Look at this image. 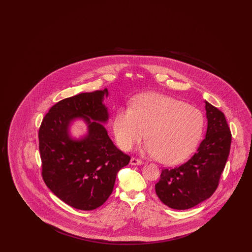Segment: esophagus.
<instances>
[{
	"mask_svg": "<svg viewBox=\"0 0 252 252\" xmlns=\"http://www.w3.org/2000/svg\"><path fill=\"white\" fill-rule=\"evenodd\" d=\"M143 163H144V161L140 158H132L131 160H130L131 165H141Z\"/></svg>",
	"mask_w": 252,
	"mask_h": 252,
	"instance_id": "esophagus-1",
	"label": "esophagus"
}]
</instances>
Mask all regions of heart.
I'll use <instances>...</instances> for the list:
<instances>
[{
    "label": "heart",
    "mask_w": 252,
    "mask_h": 252,
    "mask_svg": "<svg viewBox=\"0 0 252 252\" xmlns=\"http://www.w3.org/2000/svg\"><path fill=\"white\" fill-rule=\"evenodd\" d=\"M204 127L201 109L159 94L139 96L131 107L120 109L113 120L115 140L121 149L131 150L146 135L144 151L170 165L192 154Z\"/></svg>",
    "instance_id": "b5f03b06"
}]
</instances>
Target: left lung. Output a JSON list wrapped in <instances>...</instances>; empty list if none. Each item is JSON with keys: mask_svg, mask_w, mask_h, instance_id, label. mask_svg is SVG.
<instances>
[{"mask_svg": "<svg viewBox=\"0 0 252 252\" xmlns=\"http://www.w3.org/2000/svg\"><path fill=\"white\" fill-rule=\"evenodd\" d=\"M208 128L197 151L185 163L162 169L155 185L159 200L169 208L187 210L216 192L228 160L231 132L224 113L207 101Z\"/></svg>", "mask_w": 252, "mask_h": 252, "instance_id": "left-lung-1", "label": "left lung"}]
</instances>
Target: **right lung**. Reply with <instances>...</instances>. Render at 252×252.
<instances>
[{"mask_svg": "<svg viewBox=\"0 0 252 252\" xmlns=\"http://www.w3.org/2000/svg\"><path fill=\"white\" fill-rule=\"evenodd\" d=\"M108 95L105 89L65 98L50 108L39 126L42 179L60 200L74 209L92 211L105 203L118 171L130 161L95 122L108 120L103 104ZM77 117L84 118L89 127L81 141H73L67 134L69 123Z\"/></svg>", "mask_w": 252, "mask_h": 252, "instance_id": "add662e5", "label": "right lung"}]
</instances>
